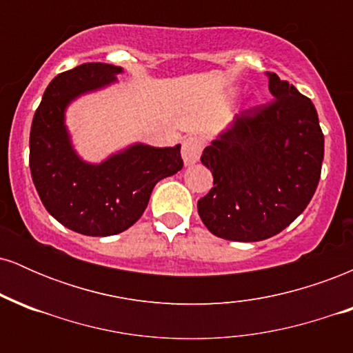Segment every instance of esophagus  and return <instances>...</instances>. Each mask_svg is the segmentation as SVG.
<instances>
[{
  "instance_id": "1",
  "label": "esophagus",
  "mask_w": 353,
  "mask_h": 353,
  "mask_svg": "<svg viewBox=\"0 0 353 353\" xmlns=\"http://www.w3.org/2000/svg\"><path fill=\"white\" fill-rule=\"evenodd\" d=\"M202 148H204V143H202L201 137L197 136L185 137L184 143H182V159H184V164L185 165L196 164L201 157Z\"/></svg>"
}]
</instances>
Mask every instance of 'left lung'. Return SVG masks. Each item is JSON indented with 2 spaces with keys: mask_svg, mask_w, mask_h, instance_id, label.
Instances as JSON below:
<instances>
[{
  "mask_svg": "<svg viewBox=\"0 0 353 353\" xmlns=\"http://www.w3.org/2000/svg\"><path fill=\"white\" fill-rule=\"evenodd\" d=\"M274 99L241 111L204 149L214 188L197 212L214 236L264 241L303 212L319 185L323 134L315 106L294 84L269 72Z\"/></svg>",
  "mask_w": 353,
  "mask_h": 353,
  "instance_id": "obj_1",
  "label": "left lung"
}]
</instances>
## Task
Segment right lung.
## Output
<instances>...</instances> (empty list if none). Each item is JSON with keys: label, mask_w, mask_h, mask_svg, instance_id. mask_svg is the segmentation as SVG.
<instances>
[{"label": "right lung", "mask_w": 353, "mask_h": 353, "mask_svg": "<svg viewBox=\"0 0 353 353\" xmlns=\"http://www.w3.org/2000/svg\"><path fill=\"white\" fill-rule=\"evenodd\" d=\"M123 68L84 63L61 72L44 91L30 134V169L39 199L64 228L92 237L123 232L143 216L154 185L181 171V144H134L101 164L76 154L64 125L68 104L114 83Z\"/></svg>", "instance_id": "1"}]
</instances>
